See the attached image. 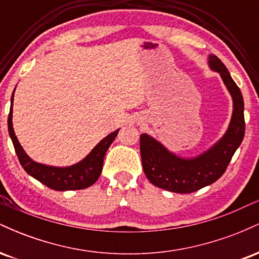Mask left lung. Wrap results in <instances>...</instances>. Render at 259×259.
I'll list each match as a JSON object with an SVG mask.
<instances>
[{"label": "left lung", "mask_w": 259, "mask_h": 259, "mask_svg": "<svg viewBox=\"0 0 259 259\" xmlns=\"http://www.w3.org/2000/svg\"><path fill=\"white\" fill-rule=\"evenodd\" d=\"M210 69L221 74L234 102L233 117L227 133L209 150L195 158H180L147 134L140 136V153L147 179L167 191L190 194L210 185L224 174L235 151L245 136L243 99L239 86L235 84L223 62L209 55Z\"/></svg>", "instance_id": "left-lung-1"}]
</instances>
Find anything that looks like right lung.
I'll return each instance as SVG.
<instances>
[{"label":"right lung","mask_w":259,"mask_h":259,"mask_svg":"<svg viewBox=\"0 0 259 259\" xmlns=\"http://www.w3.org/2000/svg\"><path fill=\"white\" fill-rule=\"evenodd\" d=\"M14 95V94H13ZM13 95H12V105L8 114V132L13 142L14 150L19 159L20 164L24 168V170L32 178L42 183L50 189L56 190V191H67V190H81L91 186L100 178L101 171H102L103 158L105 154L111 146L113 140L118 135L119 129L109 134L102 141L97 144V146L91 151L88 156L85 157L81 162L76 164L70 165V167L59 168L51 167V165H45L41 163L34 162L30 157L28 156L20 146L16 134L13 130V124H12V114H13Z\"/></svg>","instance_id":"1"}]
</instances>
